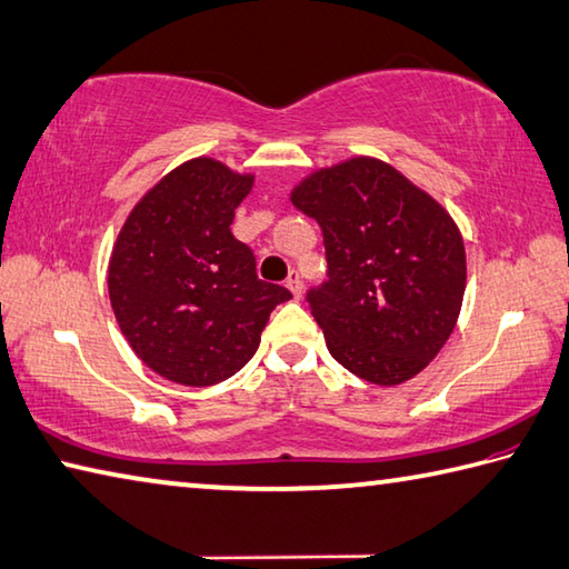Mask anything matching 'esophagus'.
<instances>
[{
    "mask_svg": "<svg viewBox=\"0 0 569 569\" xmlns=\"http://www.w3.org/2000/svg\"><path fill=\"white\" fill-rule=\"evenodd\" d=\"M287 289H289V292H292V297H295V299H299V297H302V292H305L302 277H299L297 272H292V274H289V277H287Z\"/></svg>",
    "mask_w": 569,
    "mask_h": 569,
    "instance_id": "34e87169",
    "label": "esophagus"
}]
</instances>
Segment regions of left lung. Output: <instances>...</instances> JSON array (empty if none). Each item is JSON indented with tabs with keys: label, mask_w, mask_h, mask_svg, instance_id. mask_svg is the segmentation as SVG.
I'll list each match as a JSON object with an SVG mask.
<instances>
[{
	"label": "left lung",
	"mask_w": 569,
	"mask_h": 569,
	"mask_svg": "<svg viewBox=\"0 0 569 569\" xmlns=\"http://www.w3.org/2000/svg\"><path fill=\"white\" fill-rule=\"evenodd\" d=\"M289 200L325 232L329 280L307 299L331 357L377 386L421 373L463 305L466 248L456 220L371 156L312 170Z\"/></svg>",
	"instance_id": "8db88e82"
}]
</instances>
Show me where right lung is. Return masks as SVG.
<instances>
[{
	"mask_svg": "<svg viewBox=\"0 0 569 569\" xmlns=\"http://www.w3.org/2000/svg\"><path fill=\"white\" fill-rule=\"evenodd\" d=\"M252 186V173L190 158L136 202L118 232L111 307L158 377L183 386L230 379L254 357L272 309L292 299L257 280L252 250L230 230Z\"/></svg>",
	"mask_w": 569,
	"mask_h": 569,
	"instance_id": "1",
	"label": "right lung"
}]
</instances>
